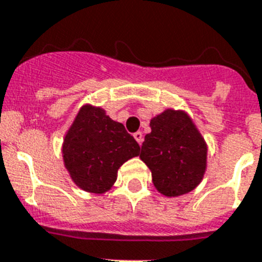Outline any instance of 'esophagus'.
Here are the masks:
<instances>
[{
    "mask_svg": "<svg viewBox=\"0 0 262 262\" xmlns=\"http://www.w3.org/2000/svg\"><path fill=\"white\" fill-rule=\"evenodd\" d=\"M134 138H136V141H137L138 144H142V141H144V136H142V133L141 132H136V133L133 134Z\"/></svg>",
    "mask_w": 262,
    "mask_h": 262,
    "instance_id": "esophagus-1",
    "label": "esophagus"
}]
</instances>
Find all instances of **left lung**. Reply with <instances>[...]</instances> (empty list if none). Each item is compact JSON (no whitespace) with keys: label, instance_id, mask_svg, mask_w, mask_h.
I'll return each instance as SVG.
<instances>
[{"label":"left lung","instance_id":"left-lung-1","mask_svg":"<svg viewBox=\"0 0 262 262\" xmlns=\"http://www.w3.org/2000/svg\"><path fill=\"white\" fill-rule=\"evenodd\" d=\"M140 158L151 171L154 187L165 196L187 194L199 185L207 167V144L190 116L166 109L150 121Z\"/></svg>","mask_w":262,"mask_h":262}]
</instances>
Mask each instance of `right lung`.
<instances>
[{
  "mask_svg": "<svg viewBox=\"0 0 262 262\" xmlns=\"http://www.w3.org/2000/svg\"><path fill=\"white\" fill-rule=\"evenodd\" d=\"M62 153L66 169L77 187L104 194L117 179L120 166L140 154V145L103 108L87 104L68 129Z\"/></svg>",
  "mask_w": 262,
  "mask_h": 262,
  "instance_id": "1",
  "label": "right lung"
}]
</instances>
